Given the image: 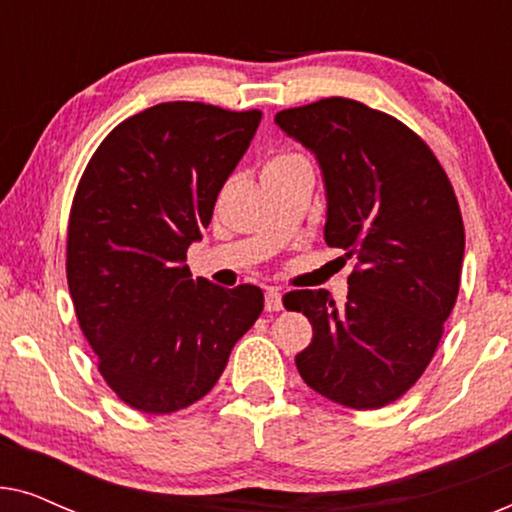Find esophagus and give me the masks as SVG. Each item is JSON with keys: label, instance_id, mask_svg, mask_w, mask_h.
Returning a JSON list of instances; mask_svg holds the SVG:
<instances>
[{"label": "esophagus", "instance_id": "esophagus-1", "mask_svg": "<svg viewBox=\"0 0 512 512\" xmlns=\"http://www.w3.org/2000/svg\"><path fill=\"white\" fill-rule=\"evenodd\" d=\"M284 307L282 303V291L275 289V286H268L265 289V310L268 312H279Z\"/></svg>", "mask_w": 512, "mask_h": 512}]
</instances>
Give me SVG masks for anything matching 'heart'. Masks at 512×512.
Here are the masks:
<instances>
[{"mask_svg":"<svg viewBox=\"0 0 512 512\" xmlns=\"http://www.w3.org/2000/svg\"><path fill=\"white\" fill-rule=\"evenodd\" d=\"M305 158L296 156V153H284V156H277L272 158L268 165H265V170H275V167H286V165H296V163H303Z\"/></svg>","mask_w":512,"mask_h":512,"instance_id":"heart-1","label":"heart"}]
</instances>
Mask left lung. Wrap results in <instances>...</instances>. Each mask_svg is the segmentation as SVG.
<instances>
[{"instance_id":"1","label":"left lung","mask_w":512,"mask_h":512,"mask_svg":"<svg viewBox=\"0 0 512 512\" xmlns=\"http://www.w3.org/2000/svg\"><path fill=\"white\" fill-rule=\"evenodd\" d=\"M275 123L317 158L328 247L356 256L345 305L291 291L312 342L296 356L307 387L354 410L394 403L429 366L457 303L464 221L433 151L394 116L326 97Z\"/></svg>"}]
</instances>
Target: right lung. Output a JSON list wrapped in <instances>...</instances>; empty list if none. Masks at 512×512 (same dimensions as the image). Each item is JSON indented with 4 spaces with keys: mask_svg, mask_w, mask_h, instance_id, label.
Segmentation results:
<instances>
[{
    "mask_svg": "<svg viewBox=\"0 0 512 512\" xmlns=\"http://www.w3.org/2000/svg\"><path fill=\"white\" fill-rule=\"evenodd\" d=\"M261 123V111L163 102L116 125L76 188L67 284L104 382L167 415L209 394L263 291L193 279L186 251Z\"/></svg>",
    "mask_w": 512,
    "mask_h": 512,
    "instance_id": "right-lung-1",
    "label": "right lung"
}]
</instances>
